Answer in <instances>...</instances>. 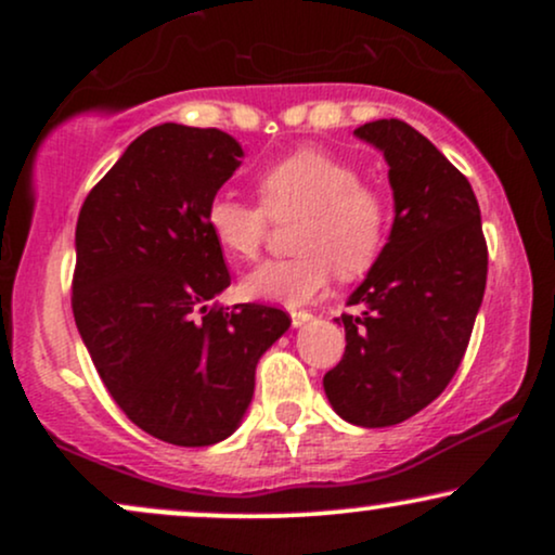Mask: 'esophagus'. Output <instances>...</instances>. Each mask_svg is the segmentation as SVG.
Returning <instances> with one entry per match:
<instances>
[{
	"label": "esophagus",
	"instance_id": "esophagus-1",
	"mask_svg": "<svg viewBox=\"0 0 555 555\" xmlns=\"http://www.w3.org/2000/svg\"><path fill=\"white\" fill-rule=\"evenodd\" d=\"M292 326H302V323H308L313 313H308V310H292Z\"/></svg>",
	"mask_w": 555,
	"mask_h": 555
}]
</instances>
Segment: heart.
<instances>
[{"label":"heart","instance_id":"obj_1","mask_svg":"<svg viewBox=\"0 0 555 555\" xmlns=\"http://www.w3.org/2000/svg\"><path fill=\"white\" fill-rule=\"evenodd\" d=\"M258 203L216 195L206 224L227 256L256 260L271 221L299 219L292 232L297 256L269 260L245 279V295L282 305H302L328 289L334 271L358 279L373 269L391 229V206L375 184L339 156L299 149L256 175Z\"/></svg>","mask_w":555,"mask_h":555}]
</instances>
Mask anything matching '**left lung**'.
<instances>
[{
	"label": "left lung",
	"mask_w": 555,
	"mask_h": 555,
	"mask_svg": "<svg viewBox=\"0 0 555 555\" xmlns=\"http://www.w3.org/2000/svg\"><path fill=\"white\" fill-rule=\"evenodd\" d=\"M354 135L384 151L393 188L391 237L344 313V358L323 375L336 412L386 428L441 397L460 371L488 279V245L473 184L401 119Z\"/></svg>",
	"instance_id": "obj_1"
}]
</instances>
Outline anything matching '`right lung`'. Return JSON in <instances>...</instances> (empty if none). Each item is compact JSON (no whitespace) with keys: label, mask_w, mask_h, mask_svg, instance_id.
Wrapping results in <instances>:
<instances>
[{"label":"right lung","mask_w":555,"mask_h":555,"mask_svg":"<svg viewBox=\"0 0 555 555\" xmlns=\"http://www.w3.org/2000/svg\"><path fill=\"white\" fill-rule=\"evenodd\" d=\"M240 156L216 127H151L93 184L75 229L82 344L127 420L175 446L232 436L260 354L292 321L271 305L214 299L232 276L206 208Z\"/></svg>","instance_id":"right-lung-1"}]
</instances>
